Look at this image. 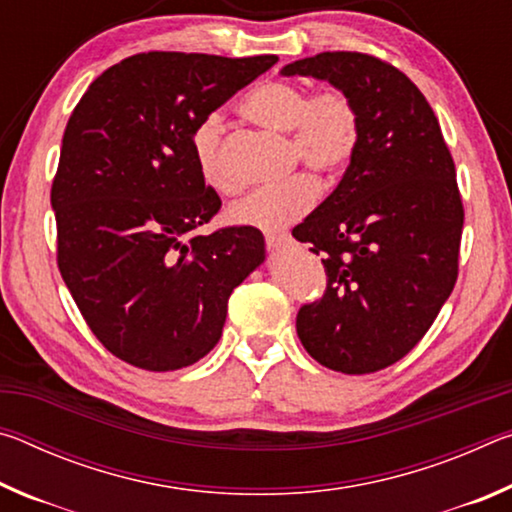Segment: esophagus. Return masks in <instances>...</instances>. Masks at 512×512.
Listing matches in <instances>:
<instances>
[{"instance_id":"34e87169","label":"esophagus","mask_w":512,"mask_h":512,"mask_svg":"<svg viewBox=\"0 0 512 512\" xmlns=\"http://www.w3.org/2000/svg\"><path fill=\"white\" fill-rule=\"evenodd\" d=\"M291 244V237L287 235H266V246L268 250H280L282 246Z\"/></svg>"}]
</instances>
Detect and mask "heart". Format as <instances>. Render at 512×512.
<instances>
[{
  "mask_svg": "<svg viewBox=\"0 0 512 512\" xmlns=\"http://www.w3.org/2000/svg\"><path fill=\"white\" fill-rule=\"evenodd\" d=\"M239 110L273 133H289L293 162L318 176H334L354 158L361 135L359 110L341 90L311 94L291 81H262L241 99ZM223 119L203 117L192 133V153L203 183L219 194L237 189L223 164ZM318 187L309 173H296L280 185L262 187L230 207V221L259 230H280L298 221L316 203Z\"/></svg>",
  "mask_w": 512,
  "mask_h": 512,
  "instance_id": "heart-1",
  "label": "heart"
}]
</instances>
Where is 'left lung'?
<instances>
[{
  "mask_svg": "<svg viewBox=\"0 0 512 512\" xmlns=\"http://www.w3.org/2000/svg\"><path fill=\"white\" fill-rule=\"evenodd\" d=\"M282 76L329 81L359 110L343 180L293 228L327 273L296 329L320 366L368 375L420 343L456 284L465 212L452 153L424 94L391 63L323 51Z\"/></svg>",
  "mask_w": 512,
  "mask_h": 512,
  "instance_id": "8db88e82",
  "label": "left lung"
}]
</instances>
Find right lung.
Masks as SVG:
<instances>
[{"label": "right lung", "instance_id": "obj_1", "mask_svg": "<svg viewBox=\"0 0 512 512\" xmlns=\"http://www.w3.org/2000/svg\"><path fill=\"white\" fill-rule=\"evenodd\" d=\"M275 63L135 54L97 76L67 121L51 185L58 268L92 334L135 368L203 359L230 293L264 262L257 228L196 232L221 198L198 173L192 133Z\"/></svg>", "mask_w": 512, "mask_h": 512}]
</instances>
